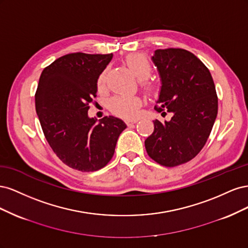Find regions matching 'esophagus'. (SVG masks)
I'll return each mask as SVG.
<instances>
[{"mask_svg": "<svg viewBox=\"0 0 248 248\" xmlns=\"http://www.w3.org/2000/svg\"><path fill=\"white\" fill-rule=\"evenodd\" d=\"M138 122V119H134V120H128V121H126V124L128 125V126H130V125H132V124H136Z\"/></svg>", "mask_w": 248, "mask_h": 248, "instance_id": "1", "label": "esophagus"}]
</instances>
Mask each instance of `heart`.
Wrapping results in <instances>:
<instances>
[{"label":"heart","instance_id":"obj_1","mask_svg":"<svg viewBox=\"0 0 248 248\" xmlns=\"http://www.w3.org/2000/svg\"><path fill=\"white\" fill-rule=\"evenodd\" d=\"M126 64L129 69L133 72L139 79H140L141 87L147 92H154V86L151 82H148L146 79L150 77L152 72V65L150 63L149 59L140 52H134L126 58ZM107 79V70H104L97 80V85L99 88H102L106 84ZM141 107V99L138 96H116L109 101V108L116 115L121 117L132 119L139 115L140 108Z\"/></svg>","mask_w":248,"mask_h":248}]
</instances>
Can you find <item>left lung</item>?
Masks as SVG:
<instances>
[{
    "label": "left lung",
    "mask_w": 248,
    "mask_h": 248,
    "mask_svg": "<svg viewBox=\"0 0 248 248\" xmlns=\"http://www.w3.org/2000/svg\"><path fill=\"white\" fill-rule=\"evenodd\" d=\"M151 59L161 81L156 110H168L172 117L164 123L153 120L154 131L145 147L161 166L177 167L196 157L211 133L218 109L214 81L188 50L157 49Z\"/></svg>",
    "instance_id": "left-lung-1"
}]
</instances>
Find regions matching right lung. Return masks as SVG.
Segmentation results:
<instances>
[{
    "label": "right lung",
    "mask_w": 248,
    "mask_h": 248,
    "mask_svg": "<svg viewBox=\"0 0 248 248\" xmlns=\"http://www.w3.org/2000/svg\"><path fill=\"white\" fill-rule=\"evenodd\" d=\"M112 54L73 52L44 68L35 94L36 112L44 136L57 156L81 171L106 167L114 156L126 124L116 117L90 118L89 104L97 93V80Z\"/></svg>",
    "instance_id": "right-lung-1"
}]
</instances>
